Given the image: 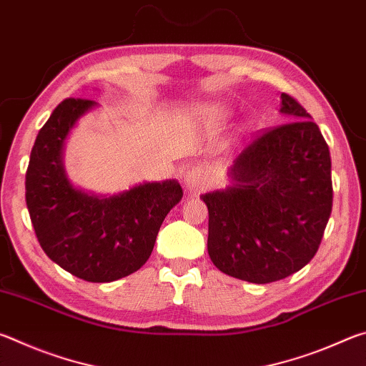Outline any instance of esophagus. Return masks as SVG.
Instances as JSON below:
<instances>
[{"mask_svg": "<svg viewBox=\"0 0 366 366\" xmlns=\"http://www.w3.org/2000/svg\"><path fill=\"white\" fill-rule=\"evenodd\" d=\"M209 182H212V176H209V172L205 168H202V166H192V168L185 171L184 174V184L189 190H203L208 187Z\"/></svg>", "mask_w": 366, "mask_h": 366, "instance_id": "1", "label": "esophagus"}]
</instances>
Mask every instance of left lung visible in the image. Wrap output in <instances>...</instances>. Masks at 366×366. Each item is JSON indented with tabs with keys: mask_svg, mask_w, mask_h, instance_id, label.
Masks as SVG:
<instances>
[{
	"mask_svg": "<svg viewBox=\"0 0 366 366\" xmlns=\"http://www.w3.org/2000/svg\"><path fill=\"white\" fill-rule=\"evenodd\" d=\"M287 124L258 135L234 158L231 185L202 195L208 255L237 280L268 284L315 257L331 216V157L305 108L281 94Z\"/></svg>",
	"mask_w": 366,
	"mask_h": 366,
	"instance_id": "1",
	"label": "left lung"
}]
</instances>
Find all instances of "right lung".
Returning <instances> with one entry per match:
<instances>
[{
  "label": "right lung",
  "mask_w": 366,
  "mask_h": 366,
  "mask_svg": "<svg viewBox=\"0 0 366 366\" xmlns=\"http://www.w3.org/2000/svg\"><path fill=\"white\" fill-rule=\"evenodd\" d=\"M97 103L61 102L40 129L26 174V202L43 252L71 274L111 282L140 269L166 214L182 198L176 179L95 195L67 179L63 150L76 122Z\"/></svg>",
  "instance_id": "1"
}]
</instances>
